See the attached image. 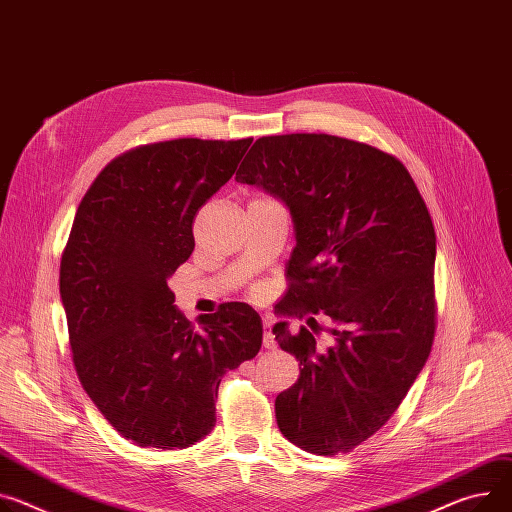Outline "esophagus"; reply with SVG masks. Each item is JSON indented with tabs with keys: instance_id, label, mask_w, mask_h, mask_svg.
<instances>
[{
	"instance_id": "obj_1",
	"label": "esophagus",
	"mask_w": 512,
	"mask_h": 512,
	"mask_svg": "<svg viewBox=\"0 0 512 512\" xmlns=\"http://www.w3.org/2000/svg\"><path fill=\"white\" fill-rule=\"evenodd\" d=\"M262 328H264V338H262L264 348L274 350V348H277V340H274V334H272V320H270V318H264V320H262Z\"/></svg>"
}]
</instances>
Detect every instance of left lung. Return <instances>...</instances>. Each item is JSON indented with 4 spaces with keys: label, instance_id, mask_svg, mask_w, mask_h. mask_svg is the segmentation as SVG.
Listing matches in <instances>:
<instances>
[{
    "label": "left lung",
    "instance_id": "left-lung-1",
    "mask_svg": "<svg viewBox=\"0 0 512 512\" xmlns=\"http://www.w3.org/2000/svg\"><path fill=\"white\" fill-rule=\"evenodd\" d=\"M235 180L293 217L277 313L307 326L272 328L301 371L274 402L277 424L307 453H348L398 410L430 355L437 235L426 203L398 157L326 133L260 137ZM316 315L335 322L326 353L312 338Z\"/></svg>",
    "mask_w": 512,
    "mask_h": 512
}]
</instances>
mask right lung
Returning a JSON list of instances; mask_svg holds the SVG:
<instances>
[{"label": "right lung", "instance_id": "add662e5", "mask_svg": "<svg viewBox=\"0 0 512 512\" xmlns=\"http://www.w3.org/2000/svg\"><path fill=\"white\" fill-rule=\"evenodd\" d=\"M252 137L135 147L96 176L61 256L73 365L90 400L139 447L186 449L215 426L221 377L258 355L262 320L240 301L194 328L168 279L194 250L192 221Z\"/></svg>", "mask_w": 512, "mask_h": 512}]
</instances>
